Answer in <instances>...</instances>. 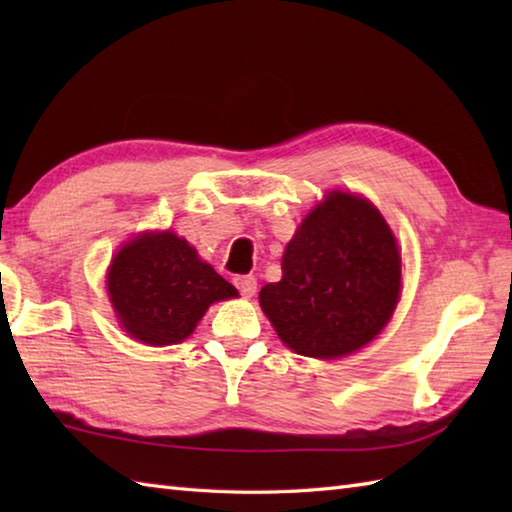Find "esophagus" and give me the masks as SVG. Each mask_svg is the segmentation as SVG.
I'll list each match as a JSON object with an SVG mask.
<instances>
[{"instance_id": "34e87169", "label": "esophagus", "mask_w": 512, "mask_h": 512, "mask_svg": "<svg viewBox=\"0 0 512 512\" xmlns=\"http://www.w3.org/2000/svg\"><path fill=\"white\" fill-rule=\"evenodd\" d=\"M233 284L242 297H253L257 292V279L253 275H237L233 277Z\"/></svg>"}]
</instances>
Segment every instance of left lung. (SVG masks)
Returning <instances> with one entry per match:
<instances>
[{"label":"left lung","mask_w":512,"mask_h":512,"mask_svg":"<svg viewBox=\"0 0 512 512\" xmlns=\"http://www.w3.org/2000/svg\"><path fill=\"white\" fill-rule=\"evenodd\" d=\"M400 292V253L372 204L330 193L281 257V281L259 303L279 339L312 358L361 350L385 328Z\"/></svg>","instance_id":"8db88e82"}]
</instances>
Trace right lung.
<instances>
[{
  "label": "right lung",
  "mask_w": 512,
  "mask_h": 512,
  "mask_svg": "<svg viewBox=\"0 0 512 512\" xmlns=\"http://www.w3.org/2000/svg\"><path fill=\"white\" fill-rule=\"evenodd\" d=\"M107 290L123 328L147 345L184 341L213 301L237 297L187 239L171 231L140 235L123 246L110 266Z\"/></svg>",
  "instance_id": "right-lung-1"
}]
</instances>
